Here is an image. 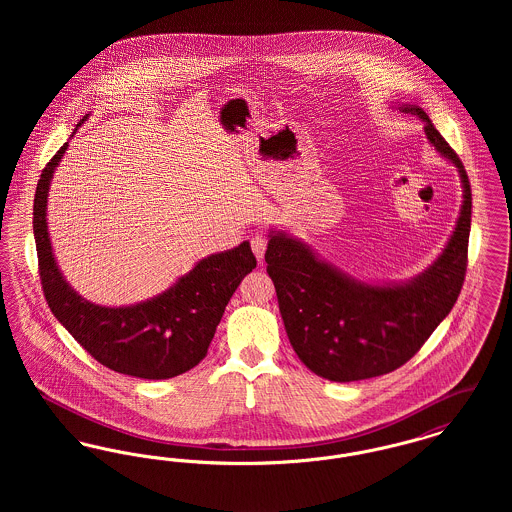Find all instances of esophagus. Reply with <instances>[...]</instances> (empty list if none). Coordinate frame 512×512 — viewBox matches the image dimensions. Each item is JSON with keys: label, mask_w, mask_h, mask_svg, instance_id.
Segmentation results:
<instances>
[{"label": "esophagus", "mask_w": 512, "mask_h": 512, "mask_svg": "<svg viewBox=\"0 0 512 512\" xmlns=\"http://www.w3.org/2000/svg\"><path fill=\"white\" fill-rule=\"evenodd\" d=\"M268 238L265 234H255L253 238H251V249H253V253H255V257L259 259V261H263V257H265V251H267Z\"/></svg>", "instance_id": "1"}]
</instances>
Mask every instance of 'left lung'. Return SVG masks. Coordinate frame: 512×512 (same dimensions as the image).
Instances as JSON below:
<instances>
[{
	"label": "left lung",
	"instance_id": "obj_1",
	"mask_svg": "<svg viewBox=\"0 0 512 512\" xmlns=\"http://www.w3.org/2000/svg\"><path fill=\"white\" fill-rule=\"evenodd\" d=\"M399 111L426 122L430 144L463 180L461 217L432 267L407 284L370 286L320 261L284 232H272L268 240L267 272L293 351L309 370L332 382L366 380L405 365L449 315L464 284L472 217L468 174L420 107L401 105Z\"/></svg>",
	"mask_w": 512,
	"mask_h": 512
}]
</instances>
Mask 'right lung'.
Segmentation results:
<instances>
[{
    "instance_id": "add662e5",
    "label": "right lung",
    "mask_w": 512,
    "mask_h": 512,
    "mask_svg": "<svg viewBox=\"0 0 512 512\" xmlns=\"http://www.w3.org/2000/svg\"><path fill=\"white\" fill-rule=\"evenodd\" d=\"M67 146L40 174L32 213L38 270L51 313L98 363L115 372L167 380L194 368L207 355L232 293L257 267L249 242L201 259L167 292L144 303L115 309L82 299L55 263L46 222L49 180Z\"/></svg>"
}]
</instances>
